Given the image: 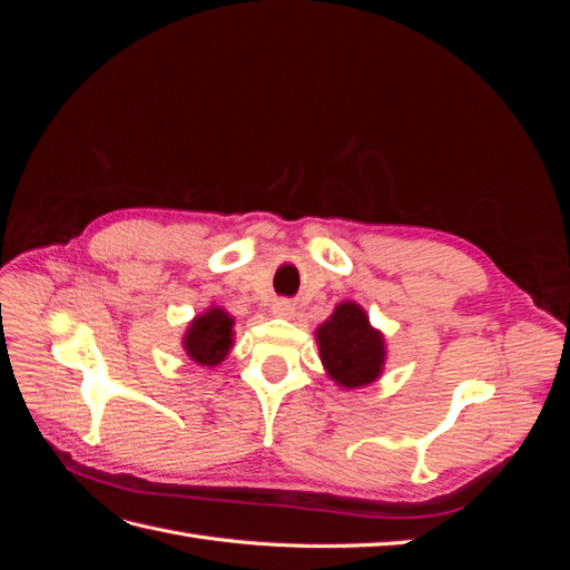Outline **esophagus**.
Segmentation results:
<instances>
[{
	"instance_id": "obj_1",
	"label": "esophagus",
	"mask_w": 570,
	"mask_h": 570,
	"mask_svg": "<svg viewBox=\"0 0 570 570\" xmlns=\"http://www.w3.org/2000/svg\"><path fill=\"white\" fill-rule=\"evenodd\" d=\"M271 312H273V316H278V318H295L297 306L292 304L289 299H278L271 306Z\"/></svg>"
}]
</instances>
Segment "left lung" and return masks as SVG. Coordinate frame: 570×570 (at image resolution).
<instances>
[{"mask_svg":"<svg viewBox=\"0 0 570 570\" xmlns=\"http://www.w3.org/2000/svg\"><path fill=\"white\" fill-rule=\"evenodd\" d=\"M321 364L331 381L344 390L375 383L385 371V335L371 325L366 308L344 299L316 327Z\"/></svg>","mask_w":570,"mask_h":570,"instance_id":"obj_1","label":"left lung"}]
</instances>
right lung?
Segmentation results:
<instances>
[{
    "instance_id": "add662e5",
    "label": "right lung",
    "mask_w": 570,
    "mask_h": 570,
    "mask_svg": "<svg viewBox=\"0 0 570 570\" xmlns=\"http://www.w3.org/2000/svg\"><path fill=\"white\" fill-rule=\"evenodd\" d=\"M235 318L226 312V308L212 304L206 312L195 316L187 323V331L180 340L183 352L189 361H195L199 366L214 368L220 366L226 356L233 350L235 340Z\"/></svg>"
}]
</instances>
